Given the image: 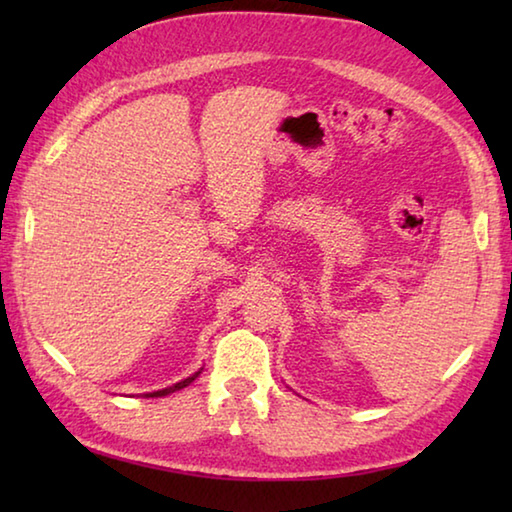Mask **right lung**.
I'll return each instance as SVG.
<instances>
[{
  "mask_svg": "<svg viewBox=\"0 0 512 512\" xmlns=\"http://www.w3.org/2000/svg\"><path fill=\"white\" fill-rule=\"evenodd\" d=\"M201 370H203V368H201ZM201 370L194 372V375H189L187 379H180L178 384L167 386V388H160V391H153V393H144V397H164V395H171V393H176V391H183V388H187L198 375H201Z\"/></svg>",
  "mask_w": 512,
  "mask_h": 512,
  "instance_id": "right-lung-1",
  "label": "right lung"
}]
</instances>
